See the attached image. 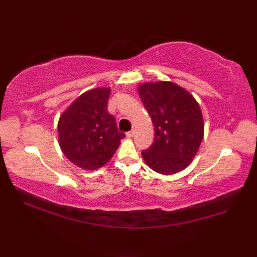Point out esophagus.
<instances>
[{
  "mask_svg": "<svg viewBox=\"0 0 257 257\" xmlns=\"http://www.w3.org/2000/svg\"><path fill=\"white\" fill-rule=\"evenodd\" d=\"M134 135H135V132H134V130H132V132H128L127 134H125V136H127L128 138H132V137H134Z\"/></svg>",
  "mask_w": 257,
  "mask_h": 257,
  "instance_id": "1",
  "label": "esophagus"
}]
</instances>
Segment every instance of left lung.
Wrapping results in <instances>:
<instances>
[{
    "mask_svg": "<svg viewBox=\"0 0 257 257\" xmlns=\"http://www.w3.org/2000/svg\"><path fill=\"white\" fill-rule=\"evenodd\" d=\"M155 127V141L141 152L152 170L171 176L184 170L198 154L204 135L201 108L190 92L172 81L138 86Z\"/></svg>",
    "mask_w": 257,
    "mask_h": 257,
    "instance_id": "left-lung-1",
    "label": "left lung"
}]
</instances>
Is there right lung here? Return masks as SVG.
<instances>
[{"label": "right lung", "mask_w": 257, "mask_h": 257, "mask_svg": "<svg viewBox=\"0 0 257 257\" xmlns=\"http://www.w3.org/2000/svg\"><path fill=\"white\" fill-rule=\"evenodd\" d=\"M109 87L85 91L58 120V144L67 159L84 170H96L111 159L124 138L107 111Z\"/></svg>", "instance_id": "obj_1"}]
</instances>
